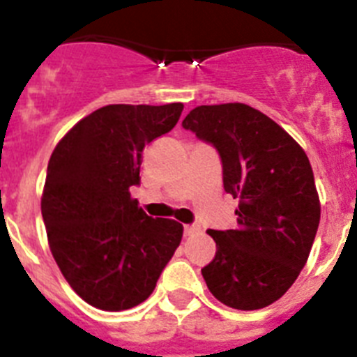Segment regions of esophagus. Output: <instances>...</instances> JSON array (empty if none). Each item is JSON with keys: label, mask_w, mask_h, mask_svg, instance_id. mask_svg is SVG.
<instances>
[{"label": "esophagus", "mask_w": 357, "mask_h": 357, "mask_svg": "<svg viewBox=\"0 0 357 357\" xmlns=\"http://www.w3.org/2000/svg\"><path fill=\"white\" fill-rule=\"evenodd\" d=\"M198 232V227L197 225H184V234L185 236H193Z\"/></svg>", "instance_id": "obj_1"}]
</instances>
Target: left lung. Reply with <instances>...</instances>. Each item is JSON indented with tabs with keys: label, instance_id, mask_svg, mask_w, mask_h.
I'll return each instance as SVG.
<instances>
[{
	"label": "left lung",
	"instance_id": "obj_1",
	"mask_svg": "<svg viewBox=\"0 0 357 357\" xmlns=\"http://www.w3.org/2000/svg\"><path fill=\"white\" fill-rule=\"evenodd\" d=\"M185 130L220 153L223 188L239 200L238 227L207 230L216 255L202 268L209 291L241 311L279 301L296 280L320 223L305 151L273 119L245 103L200 105Z\"/></svg>",
	"mask_w": 357,
	"mask_h": 357
}]
</instances>
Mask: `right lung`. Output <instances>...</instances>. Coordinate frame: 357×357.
I'll use <instances>...</instances> for the list:
<instances>
[{
    "label": "right lung",
    "mask_w": 357,
    "mask_h": 357,
    "mask_svg": "<svg viewBox=\"0 0 357 357\" xmlns=\"http://www.w3.org/2000/svg\"><path fill=\"white\" fill-rule=\"evenodd\" d=\"M182 103L107 105L59 141L48 162L40 211L50 250L78 296L125 311L155 289L184 227L151 218L130 197L148 143L168 134Z\"/></svg>",
    "instance_id": "1"
}]
</instances>
